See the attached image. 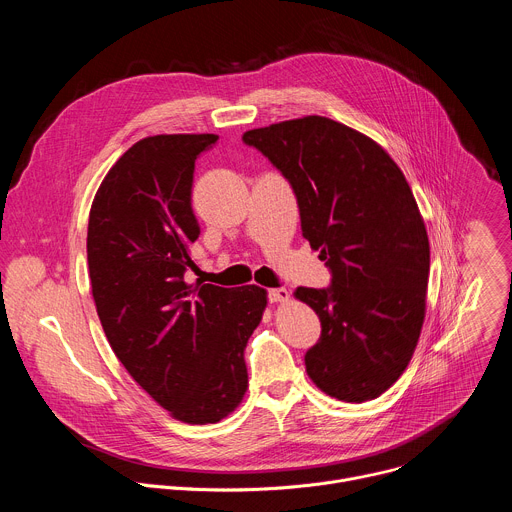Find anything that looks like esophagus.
I'll return each mask as SVG.
<instances>
[{"label":"esophagus","mask_w":512,"mask_h":512,"mask_svg":"<svg viewBox=\"0 0 512 512\" xmlns=\"http://www.w3.org/2000/svg\"><path fill=\"white\" fill-rule=\"evenodd\" d=\"M267 298L269 302L277 304V302H287L289 300V291L285 287H275V289H269L267 291Z\"/></svg>","instance_id":"esophagus-1"}]
</instances>
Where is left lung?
Instances as JSON below:
<instances>
[{"label": "left lung", "instance_id": "1", "mask_svg": "<svg viewBox=\"0 0 512 512\" xmlns=\"http://www.w3.org/2000/svg\"><path fill=\"white\" fill-rule=\"evenodd\" d=\"M243 141L294 188L302 235L332 273L330 287L294 294L322 322L310 379L338 401L377 399L407 369L425 318L429 241L403 172L377 141L320 115Z\"/></svg>", "mask_w": 512, "mask_h": 512}]
</instances>
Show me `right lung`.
Wrapping results in <instances>:
<instances>
[{"label": "right lung", "mask_w": 512, "mask_h": 512, "mask_svg": "<svg viewBox=\"0 0 512 512\" xmlns=\"http://www.w3.org/2000/svg\"><path fill=\"white\" fill-rule=\"evenodd\" d=\"M214 133L154 135L133 143L101 182L87 233L93 300L105 336L135 383L178 421L206 425L247 391L245 346L267 291L188 283L196 158Z\"/></svg>", "instance_id": "right-lung-1"}]
</instances>
